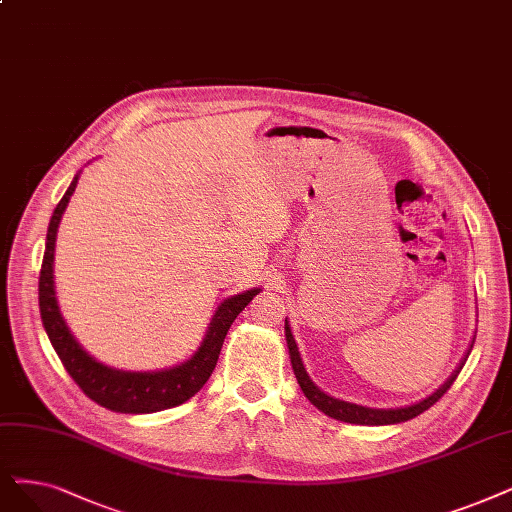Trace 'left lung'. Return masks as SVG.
Masks as SVG:
<instances>
[{
  "label": "left lung",
  "instance_id": "1",
  "mask_svg": "<svg viewBox=\"0 0 512 512\" xmlns=\"http://www.w3.org/2000/svg\"><path fill=\"white\" fill-rule=\"evenodd\" d=\"M285 340H288L292 367H294V374H296V380H298V384L302 388L304 397L309 399L317 407V410H321L325 416L336 418L340 422H351V424H372V426H378V424H397V422H405V420H412V418L420 416L422 412L428 410V407H433L449 391V388H452L454 380L458 378L460 370L464 367V361H462V365L458 367L456 374L449 378L435 395H431V397L416 403V405L401 407V410H372V407H361V405H355V403H346V401L334 399V397L319 391V388L311 382V378L306 376V372H304V365H302V359H300V353H298L296 340H294L290 327H288V321H285ZM470 349H473V346H470Z\"/></svg>",
  "mask_w": 512,
  "mask_h": 512
}]
</instances>
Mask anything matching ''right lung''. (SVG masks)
I'll return each instance as SVG.
<instances>
[{
	"label": "right lung",
	"instance_id": "obj_1",
	"mask_svg": "<svg viewBox=\"0 0 512 512\" xmlns=\"http://www.w3.org/2000/svg\"><path fill=\"white\" fill-rule=\"evenodd\" d=\"M77 187V176L71 182V187L58 201V206L52 214L48 239H46V252L42 262V273H39V311H42V321L46 327V334L54 346L58 359L63 361L65 370L75 380V384L84 391L92 401L107 407V410L121 412V414H151L176 407L191 399L199 388L208 382L212 376L224 336H227L231 323L237 315L248 306L260 290H250L245 294H237L220 304L216 311L210 332L199 346V351L174 370L166 372H119L111 367L98 363L92 359L71 336L69 327L60 317L56 296H54V277H52V262H54V241L58 222L63 218L67 203Z\"/></svg>",
	"mask_w": 512,
	"mask_h": 512
}]
</instances>
